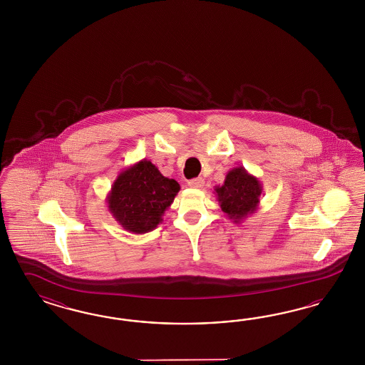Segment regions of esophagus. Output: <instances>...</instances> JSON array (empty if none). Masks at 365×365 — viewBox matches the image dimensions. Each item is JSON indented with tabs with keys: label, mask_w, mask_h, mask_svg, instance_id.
Listing matches in <instances>:
<instances>
[{
	"label": "esophagus",
	"mask_w": 365,
	"mask_h": 365,
	"mask_svg": "<svg viewBox=\"0 0 365 365\" xmlns=\"http://www.w3.org/2000/svg\"><path fill=\"white\" fill-rule=\"evenodd\" d=\"M203 185H205V179L203 178H194V179L188 180V186L190 187L200 188L203 187Z\"/></svg>",
	"instance_id": "34e87169"
}]
</instances>
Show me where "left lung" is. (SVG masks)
<instances>
[{
	"instance_id": "left-lung-1",
	"label": "left lung",
	"mask_w": 365,
	"mask_h": 365,
	"mask_svg": "<svg viewBox=\"0 0 365 365\" xmlns=\"http://www.w3.org/2000/svg\"><path fill=\"white\" fill-rule=\"evenodd\" d=\"M262 190L258 178L249 174L245 167L238 166L226 174L222 186H215L214 194L227 218L241 223L258 209Z\"/></svg>"
}]
</instances>
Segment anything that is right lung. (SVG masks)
<instances>
[{"label": "right lung", "mask_w": 365, "mask_h": 365, "mask_svg": "<svg viewBox=\"0 0 365 365\" xmlns=\"http://www.w3.org/2000/svg\"><path fill=\"white\" fill-rule=\"evenodd\" d=\"M179 190L177 180L163 177L158 167L142 159L115 179L107 195L108 211L127 232H153L163 221Z\"/></svg>", "instance_id": "right-lung-1"}]
</instances>
